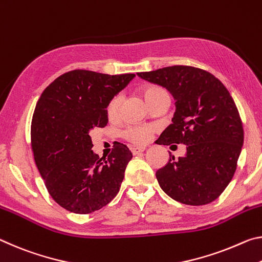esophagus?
<instances>
[{
    "label": "esophagus",
    "instance_id": "obj_1",
    "mask_svg": "<svg viewBox=\"0 0 262 262\" xmlns=\"http://www.w3.org/2000/svg\"><path fill=\"white\" fill-rule=\"evenodd\" d=\"M145 149H146V147H141V146H134V147H131V152L135 154H139V153H141V152H144Z\"/></svg>",
    "mask_w": 262,
    "mask_h": 262
}]
</instances>
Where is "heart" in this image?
<instances>
[{"mask_svg":"<svg viewBox=\"0 0 262 262\" xmlns=\"http://www.w3.org/2000/svg\"><path fill=\"white\" fill-rule=\"evenodd\" d=\"M166 92L160 87H157V85H149L146 87L143 91V95L145 100L151 104V103L156 100L157 97H159L162 94ZM123 96L122 95H116L109 101L108 105H106V115L110 119L117 118L121 113V105H122ZM153 132V126L151 125H132L126 127L125 130L123 131V135L125 138H127L130 141L138 145L146 144L147 141L151 138V135Z\"/></svg>","mask_w":262,"mask_h":262,"instance_id":"b5f03b06","label":"heart"}]
</instances>
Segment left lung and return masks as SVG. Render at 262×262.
<instances>
[{
    "mask_svg": "<svg viewBox=\"0 0 262 262\" xmlns=\"http://www.w3.org/2000/svg\"><path fill=\"white\" fill-rule=\"evenodd\" d=\"M137 75L166 88L175 100L171 124L159 145L187 146L184 157L170 156L157 170L161 189L183 204L211 203L232 180L244 143L233 98L216 76L196 67L171 66Z\"/></svg>",
    "mask_w": 262,
    "mask_h": 262,
    "instance_id": "1",
    "label": "left lung"
}]
</instances>
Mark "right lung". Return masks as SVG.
Returning <instances> with one entry per match:
<instances>
[{"mask_svg":"<svg viewBox=\"0 0 262 262\" xmlns=\"http://www.w3.org/2000/svg\"><path fill=\"white\" fill-rule=\"evenodd\" d=\"M135 76L71 71L37 102L31 123L34 161L50 195L68 211H96L121 189L131 151L117 143L106 159L100 158L92 149L91 132L108 124L109 101Z\"/></svg>","mask_w":262,"mask_h":262,"instance_id":"right-lung-1","label":"right lung"}]
</instances>
